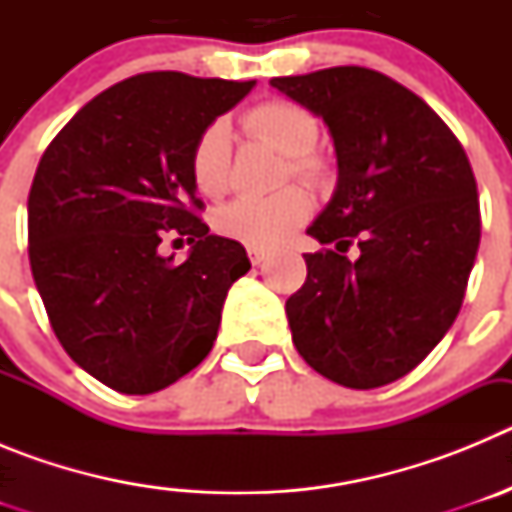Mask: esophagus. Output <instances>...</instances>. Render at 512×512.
<instances>
[{
  "label": "esophagus",
  "instance_id": "1",
  "mask_svg": "<svg viewBox=\"0 0 512 512\" xmlns=\"http://www.w3.org/2000/svg\"><path fill=\"white\" fill-rule=\"evenodd\" d=\"M266 256H269V253L261 251V248H248V259H251V264H253V266L264 264Z\"/></svg>",
  "mask_w": 512,
  "mask_h": 512
}]
</instances>
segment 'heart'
Listing matches in <instances>:
<instances>
[{"instance_id": "1", "label": "heart", "mask_w": 512, "mask_h": 512, "mask_svg": "<svg viewBox=\"0 0 512 512\" xmlns=\"http://www.w3.org/2000/svg\"><path fill=\"white\" fill-rule=\"evenodd\" d=\"M248 133L289 156L292 174L315 182L323 164L312 156L320 138L318 117L295 102H264L243 117ZM230 128L225 120L210 122L194 143L192 176L205 197H223L230 187ZM312 202L305 189L287 187L269 197H241L215 212V230L248 248H274L295 233L307 217Z\"/></svg>"}]
</instances>
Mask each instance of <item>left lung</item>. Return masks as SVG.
Returning a JSON list of instances; mask_svg holds the SVG:
<instances>
[{
    "label": "left lung",
    "mask_w": 512,
    "mask_h": 512,
    "mask_svg": "<svg viewBox=\"0 0 512 512\" xmlns=\"http://www.w3.org/2000/svg\"><path fill=\"white\" fill-rule=\"evenodd\" d=\"M271 87L325 122L338 164L307 228L333 248L305 253L292 341L330 382L374 390L413 372L459 315L482 228L472 166L449 125L379 71L336 66Z\"/></svg>",
    "instance_id": "1"
}]
</instances>
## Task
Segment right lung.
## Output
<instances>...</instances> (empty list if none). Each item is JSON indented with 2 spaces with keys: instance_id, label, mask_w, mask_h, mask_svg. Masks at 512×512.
<instances>
[{
  "instance_id": "1",
  "label": "right lung",
  "mask_w": 512,
  "mask_h": 512,
  "mask_svg": "<svg viewBox=\"0 0 512 512\" xmlns=\"http://www.w3.org/2000/svg\"><path fill=\"white\" fill-rule=\"evenodd\" d=\"M256 81L153 71L87 102L51 140L27 197L35 287L66 354L122 395H151L210 354L228 289L251 269L194 210L202 130ZM193 243L182 265L160 238Z\"/></svg>"
}]
</instances>
